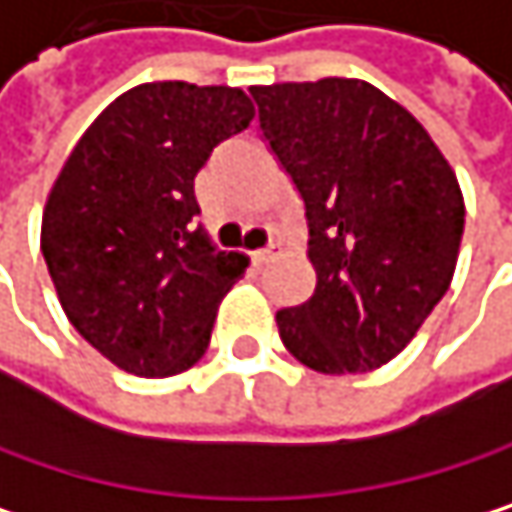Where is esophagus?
<instances>
[{
  "instance_id": "obj_1",
  "label": "esophagus",
  "mask_w": 512,
  "mask_h": 512,
  "mask_svg": "<svg viewBox=\"0 0 512 512\" xmlns=\"http://www.w3.org/2000/svg\"><path fill=\"white\" fill-rule=\"evenodd\" d=\"M248 258H251L254 267H261V264H267L273 258V248H254V251H248Z\"/></svg>"
}]
</instances>
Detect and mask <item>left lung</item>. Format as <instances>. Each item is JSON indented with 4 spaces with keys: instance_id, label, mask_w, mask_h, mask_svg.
Masks as SVG:
<instances>
[{
    "instance_id": "left-lung-1",
    "label": "left lung",
    "mask_w": 512,
    "mask_h": 512,
    "mask_svg": "<svg viewBox=\"0 0 512 512\" xmlns=\"http://www.w3.org/2000/svg\"><path fill=\"white\" fill-rule=\"evenodd\" d=\"M251 98L306 203L318 276L303 306L276 315L279 336L324 375L381 369L453 282L459 179L417 116L366 80L251 86Z\"/></svg>"
}]
</instances>
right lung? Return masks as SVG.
I'll list each match as a JSON object with an SVG mask.
<instances>
[{
    "mask_svg": "<svg viewBox=\"0 0 512 512\" xmlns=\"http://www.w3.org/2000/svg\"><path fill=\"white\" fill-rule=\"evenodd\" d=\"M236 86L140 83L110 101L65 158L41 218V254L74 330L140 378L191 369L248 258L191 218L209 152L248 128Z\"/></svg>",
    "mask_w": 512,
    "mask_h": 512,
    "instance_id": "add662e5",
    "label": "right lung"
}]
</instances>
